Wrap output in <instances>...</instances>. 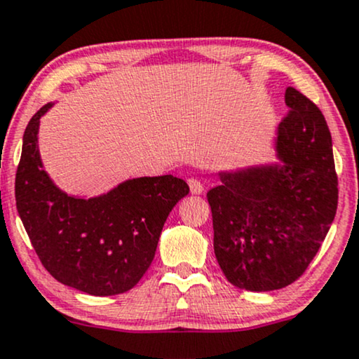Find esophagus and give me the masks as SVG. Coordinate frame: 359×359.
Wrapping results in <instances>:
<instances>
[{
    "label": "esophagus",
    "instance_id": "obj_1",
    "mask_svg": "<svg viewBox=\"0 0 359 359\" xmlns=\"http://www.w3.org/2000/svg\"><path fill=\"white\" fill-rule=\"evenodd\" d=\"M187 182H189L190 192H192V194L198 195V194L203 192V185H202V182H201V180H198V179H195V177H190Z\"/></svg>",
    "mask_w": 359,
    "mask_h": 359
}]
</instances>
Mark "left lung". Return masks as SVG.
<instances>
[{
  "instance_id": "left-lung-1",
  "label": "left lung",
  "mask_w": 359,
  "mask_h": 359,
  "mask_svg": "<svg viewBox=\"0 0 359 359\" xmlns=\"http://www.w3.org/2000/svg\"><path fill=\"white\" fill-rule=\"evenodd\" d=\"M285 102L290 111L276 142L285 165L220 174L222 184L207 192L217 262L230 283L250 292L300 278L337 215L338 175L325 116L294 88Z\"/></svg>"
}]
</instances>
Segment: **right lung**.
Masks as SVG:
<instances>
[{
    "label": "right lung",
    "instance_id": "right-lung-1",
    "mask_svg": "<svg viewBox=\"0 0 359 359\" xmlns=\"http://www.w3.org/2000/svg\"><path fill=\"white\" fill-rule=\"evenodd\" d=\"M39 109L26 126L15 197L26 233L43 266L62 285L94 297L134 288L156 255L162 226L189 194L172 175L140 177L96 198L61 192L43 170L38 152Z\"/></svg>",
    "mask_w": 359,
    "mask_h": 359
}]
</instances>
